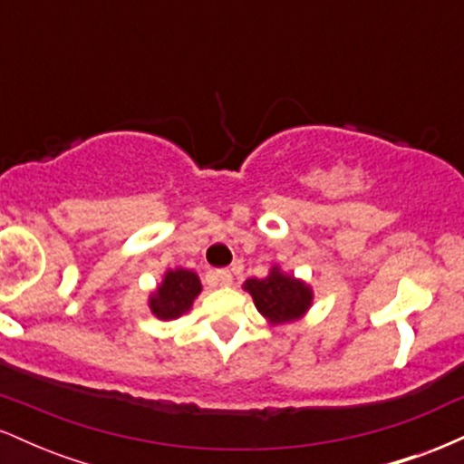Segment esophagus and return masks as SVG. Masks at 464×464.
<instances>
[{"instance_id": "34e87169", "label": "esophagus", "mask_w": 464, "mask_h": 464, "mask_svg": "<svg viewBox=\"0 0 464 464\" xmlns=\"http://www.w3.org/2000/svg\"><path fill=\"white\" fill-rule=\"evenodd\" d=\"M231 281H233V275L228 273V270H216V273H211V284L214 285L227 287L231 285Z\"/></svg>"}]
</instances>
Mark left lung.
Listing matches in <instances>:
<instances>
[{
	"instance_id": "obj_1",
	"label": "left lung",
	"mask_w": 464,
	"mask_h": 464,
	"mask_svg": "<svg viewBox=\"0 0 464 464\" xmlns=\"http://www.w3.org/2000/svg\"><path fill=\"white\" fill-rule=\"evenodd\" d=\"M244 292L253 296L255 307L275 327L301 321L314 305V290L307 281L285 273L281 266H270L264 279L244 281Z\"/></svg>"
}]
</instances>
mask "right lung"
Returning <instances> with one entry per match:
<instances>
[{"label": "right lung", "mask_w": 464, "mask_h": 464, "mask_svg": "<svg viewBox=\"0 0 464 464\" xmlns=\"http://www.w3.org/2000/svg\"><path fill=\"white\" fill-rule=\"evenodd\" d=\"M202 292L198 273L189 268H168L159 285L148 295V307L159 321H177L194 307Z\"/></svg>", "instance_id": "1"}]
</instances>
